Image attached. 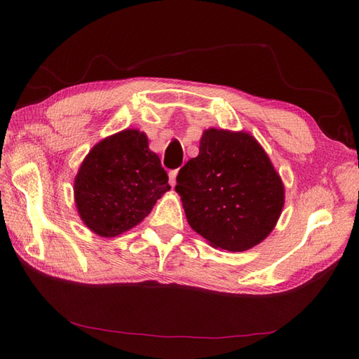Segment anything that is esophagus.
I'll return each instance as SVG.
<instances>
[{
    "mask_svg": "<svg viewBox=\"0 0 359 359\" xmlns=\"http://www.w3.org/2000/svg\"><path fill=\"white\" fill-rule=\"evenodd\" d=\"M175 177H177V170L170 171V185H171V187L175 185Z\"/></svg>",
    "mask_w": 359,
    "mask_h": 359,
    "instance_id": "34e87169",
    "label": "esophagus"
}]
</instances>
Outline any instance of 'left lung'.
I'll list each match as a JSON object with an SVG mask.
<instances>
[{"label":"left lung","mask_w":359,"mask_h":359,"mask_svg":"<svg viewBox=\"0 0 359 359\" xmlns=\"http://www.w3.org/2000/svg\"><path fill=\"white\" fill-rule=\"evenodd\" d=\"M175 191L189 226L226 251L262 242L284 207V187L261 144L224 129L203 133L199 156L180 168Z\"/></svg>","instance_id":"left-lung-1"}]
</instances>
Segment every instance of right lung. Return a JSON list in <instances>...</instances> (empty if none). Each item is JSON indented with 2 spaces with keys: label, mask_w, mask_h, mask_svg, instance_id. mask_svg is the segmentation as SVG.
Instances as JSON below:
<instances>
[{
  "label": "right lung",
  "mask_w": 359,
  "mask_h": 359,
  "mask_svg": "<svg viewBox=\"0 0 359 359\" xmlns=\"http://www.w3.org/2000/svg\"><path fill=\"white\" fill-rule=\"evenodd\" d=\"M170 188L147 135L126 129L95 144L80 166L74 191L83 222L114 238L140 224Z\"/></svg>",
  "instance_id": "right-lung-1"
}]
</instances>
